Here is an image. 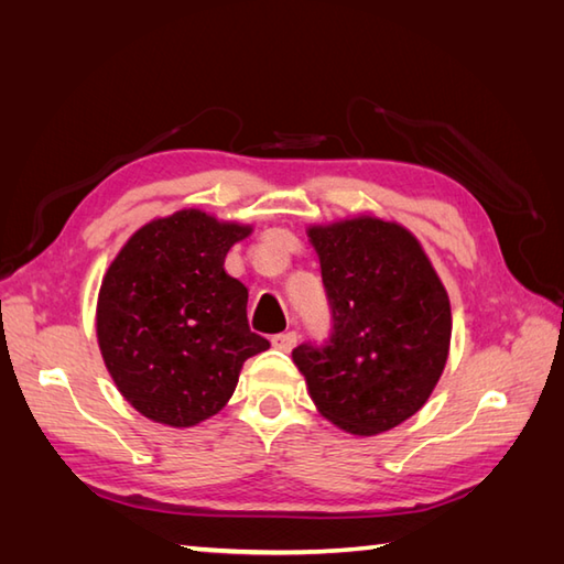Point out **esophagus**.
<instances>
[{
    "mask_svg": "<svg viewBox=\"0 0 564 564\" xmlns=\"http://www.w3.org/2000/svg\"><path fill=\"white\" fill-rule=\"evenodd\" d=\"M295 341H297L295 332H281V334H273V337H271L273 349H279V351H291Z\"/></svg>",
    "mask_w": 564,
    "mask_h": 564,
    "instance_id": "1",
    "label": "esophagus"
}]
</instances>
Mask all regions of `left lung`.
Wrapping results in <instances>:
<instances>
[{
  "instance_id": "8db88e82",
  "label": "left lung",
  "mask_w": 564,
  "mask_h": 564,
  "mask_svg": "<svg viewBox=\"0 0 564 564\" xmlns=\"http://www.w3.org/2000/svg\"><path fill=\"white\" fill-rule=\"evenodd\" d=\"M332 307L327 344L293 361L317 412L356 436L390 431L422 410L446 368L451 303L419 239L400 223L356 215L310 225Z\"/></svg>"
}]
</instances>
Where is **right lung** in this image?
<instances>
[{"mask_svg": "<svg viewBox=\"0 0 564 564\" xmlns=\"http://www.w3.org/2000/svg\"><path fill=\"white\" fill-rule=\"evenodd\" d=\"M251 225L198 208L150 220L106 271L97 339L118 392L152 422L186 429L218 414L249 356L269 341L249 329L247 289L225 271Z\"/></svg>", "mask_w": 564, "mask_h": 564, "instance_id": "right-lung-1", "label": "right lung"}]
</instances>
